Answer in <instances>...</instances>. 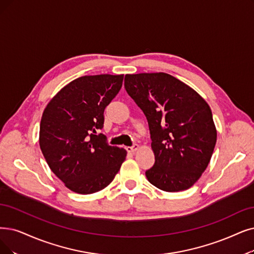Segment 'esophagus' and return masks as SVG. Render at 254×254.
<instances>
[{"label": "esophagus", "mask_w": 254, "mask_h": 254, "mask_svg": "<svg viewBox=\"0 0 254 254\" xmlns=\"http://www.w3.org/2000/svg\"><path fill=\"white\" fill-rule=\"evenodd\" d=\"M139 149V145L138 144H134L132 147H127V151L131 152V153H134V152H136V150Z\"/></svg>", "instance_id": "34e87169"}]
</instances>
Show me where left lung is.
<instances>
[{
    "instance_id": "obj_1",
    "label": "left lung",
    "mask_w": 254,
    "mask_h": 254,
    "mask_svg": "<svg viewBox=\"0 0 254 254\" xmlns=\"http://www.w3.org/2000/svg\"><path fill=\"white\" fill-rule=\"evenodd\" d=\"M124 82L148 120L155 164L146 172L147 179L165 191L190 189L207 168L216 146L209 105L166 73L127 74Z\"/></svg>"
}]
</instances>
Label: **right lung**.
Listing matches in <instances>:
<instances>
[{
  "mask_svg": "<svg viewBox=\"0 0 254 254\" xmlns=\"http://www.w3.org/2000/svg\"><path fill=\"white\" fill-rule=\"evenodd\" d=\"M124 75L83 76L66 84L46 106L39 147L47 164L64 186L87 195L105 189L126 159L127 151L106 144L104 109L123 83Z\"/></svg>",
  "mask_w": 254,
  "mask_h": 254,
  "instance_id": "add662e5",
  "label": "right lung"
}]
</instances>
